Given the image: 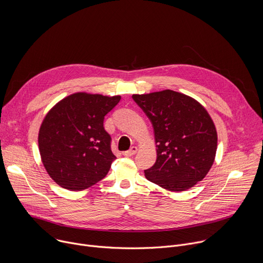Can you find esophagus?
Segmentation results:
<instances>
[{
	"label": "esophagus",
	"instance_id": "1",
	"mask_svg": "<svg viewBox=\"0 0 263 263\" xmlns=\"http://www.w3.org/2000/svg\"><path fill=\"white\" fill-rule=\"evenodd\" d=\"M136 152H137V147H136V146H132V147L129 149V151H126V152H124L123 154H124L125 156H127V157H130V156L135 155Z\"/></svg>",
	"mask_w": 263,
	"mask_h": 263
}]
</instances>
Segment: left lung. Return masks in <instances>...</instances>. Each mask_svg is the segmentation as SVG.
<instances>
[{"mask_svg":"<svg viewBox=\"0 0 263 263\" xmlns=\"http://www.w3.org/2000/svg\"><path fill=\"white\" fill-rule=\"evenodd\" d=\"M154 128L157 159L145 178L171 192H184L211 168L217 133L207 110L195 99L171 89L133 95Z\"/></svg>","mask_w":263,"mask_h":263,"instance_id":"obj_1","label":"left lung"}]
</instances>
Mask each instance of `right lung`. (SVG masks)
Returning a JSON list of instances; mask_svg holds the SVG:
<instances>
[{"mask_svg":"<svg viewBox=\"0 0 263 263\" xmlns=\"http://www.w3.org/2000/svg\"><path fill=\"white\" fill-rule=\"evenodd\" d=\"M120 100V96L76 92L48 112L40 129L39 147L46 171L59 186L83 191L107 175L117 157L103 123Z\"/></svg>","mask_w":263,"mask_h":263,"instance_id":"right-lung-1","label":"right lung"}]
</instances>
